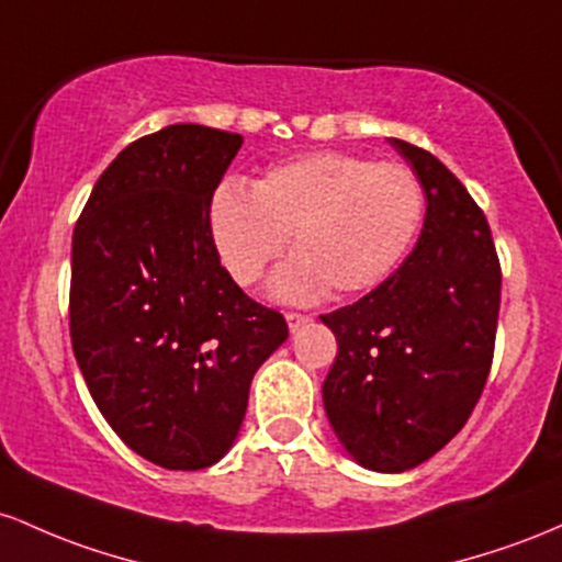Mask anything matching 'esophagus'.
<instances>
[{
    "instance_id": "esophagus-1",
    "label": "esophagus",
    "mask_w": 562,
    "mask_h": 562,
    "mask_svg": "<svg viewBox=\"0 0 562 562\" xmlns=\"http://www.w3.org/2000/svg\"><path fill=\"white\" fill-rule=\"evenodd\" d=\"M307 321H311V315L305 313H286V324H289V331H300V326H305Z\"/></svg>"
}]
</instances>
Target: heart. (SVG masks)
Segmentation results:
<instances>
[{
	"label": "heart",
	"mask_w": 562,
	"mask_h": 562,
	"mask_svg": "<svg viewBox=\"0 0 562 562\" xmlns=\"http://www.w3.org/2000/svg\"><path fill=\"white\" fill-rule=\"evenodd\" d=\"M427 196L412 169L321 150L268 169L251 186L223 182L210 201V236L241 286L265 273L283 247L294 257L276 273L279 300L361 294L393 273L425 223Z\"/></svg>",
	"instance_id": "heart-1"
}]
</instances>
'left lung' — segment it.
Masks as SVG:
<instances>
[{
	"instance_id": "left-lung-1",
	"label": "left lung",
	"mask_w": 562,
	"mask_h": 562,
	"mask_svg": "<svg viewBox=\"0 0 562 562\" xmlns=\"http://www.w3.org/2000/svg\"><path fill=\"white\" fill-rule=\"evenodd\" d=\"M427 196L419 241L374 292L321 315L337 337L324 408L366 470L427 462L464 427L494 358L502 268L481 206L430 150L390 137Z\"/></svg>"
}]
</instances>
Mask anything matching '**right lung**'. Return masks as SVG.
<instances>
[{"mask_svg": "<svg viewBox=\"0 0 562 562\" xmlns=\"http://www.w3.org/2000/svg\"><path fill=\"white\" fill-rule=\"evenodd\" d=\"M244 137L169 124L94 182L71 249V345L100 414L148 462L204 470L241 430L289 326L220 265L210 201Z\"/></svg>", "mask_w": 562, "mask_h": 562, "instance_id": "obj_1", "label": "right lung"}]
</instances>
